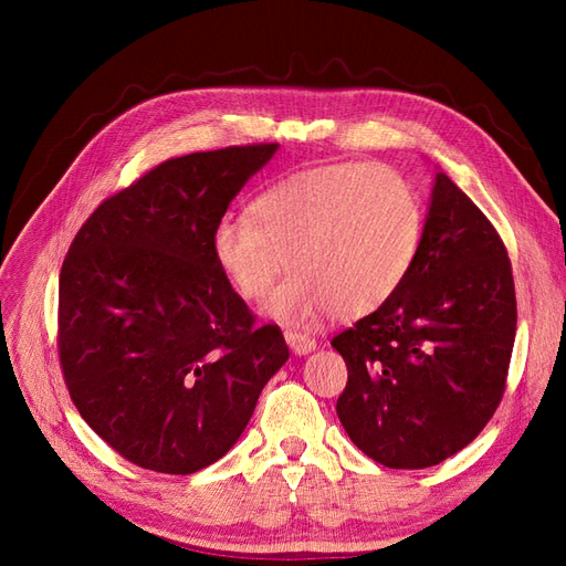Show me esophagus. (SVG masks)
<instances>
[{
  "mask_svg": "<svg viewBox=\"0 0 566 566\" xmlns=\"http://www.w3.org/2000/svg\"><path fill=\"white\" fill-rule=\"evenodd\" d=\"M285 342H287V347L293 349V354H297V356H306L316 349V339L306 333L285 331Z\"/></svg>",
  "mask_w": 566,
  "mask_h": 566,
  "instance_id": "34e87169",
  "label": "esophagus"
}]
</instances>
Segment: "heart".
Listing matches in <instances>:
<instances>
[{
  "label": "heart",
  "mask_w": 566,
  "mask_h": 566,
  "mask_svg": "<svg viewBox=\"0 0 566 566\" xmlns=\"http://www.w3.org/2000/svg\"><path fill=\"white\" fill-rule=\"evenodd\" d=\"M422 235L420 200L382 165L339 163L273 184L250 205V219L224 217L212 231L214 262L235 295L264 302L287 325L321 316H366L397 293Z\"/></svg>",
  "instance_id": "b5f03b06"
}]
</instances>
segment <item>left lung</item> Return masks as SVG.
Here are the masks:
<instances>
[{"instance_id": "obj_1", "label": "left lung", "mask_w": 566, "mask_h": 566, "mask_svg": "<svg viewBox=\"0 0 566 566\" xmlns=\"http://www.w3.org/2000/svg\"><path fill=\"white\" fill-rule=\"evenodd\" d=\"M515 331V281L501 235L437 167L403 283L333 337L349 370L337 399L342 427L385 468L439 465L499 408Z\"/></svg>"}]
</instances>
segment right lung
Segmentation results:
<instances>
[{
    "label": "right lung",
    "mask_w": 566,
    "mask_h": 566,
    "mask_svg": "<svg viewBox=\"0 0 566 566\" xmlns=\"http://www.w3.org/2000/svg\"><path fill=\"white\" fill-rule=\"evenodd\" d=\"M279 144L172 158L104 200L67 250L59 352L80 416L146 470L193 474L231 451L287 361L212 254V231Z\"/></svg>",
    "instance_id": "right-lung-1"
}]
</instances>
